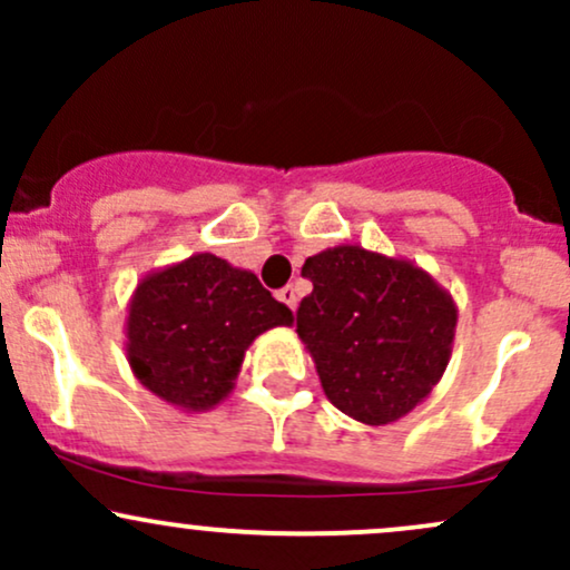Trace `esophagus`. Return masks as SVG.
I'll list each match as a JSON object with an SVG mask.
<instances>
[{
	"label": "esophagus",
	"mask_w": 570,
	"mask_h": 570,
	"mask_svg": "<svg viewBox=\"0 0 570 570\" xmlns=\"http://www.w3.org/2000/svg\"><path fill=\"white\" fill-rule=\"evenodd\" d=\"M278 299L294 311V307H297V289H294V286H284V289L278 292Z\"/></svg>",
	"instance_id": "34e87169"
}]
</instances>
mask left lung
Here are the masks:
<instances>
[{"label": "left lung", "mask_w": 570, "mask_h": 570, "mask_svg": "<svg viewBox=\"0 0 570 570\" xmlns=\"http://www.w3.org/2000/svg\"><path fill=\"white\" fill-rule=\"evenodd\" d=\"M313 292L297 335L326 399L367 426H385L426 402L453 356L458 307L431 273L358 244L305 259Z\"/></svg>", "instance_id": "obj_1"}]
</instances>
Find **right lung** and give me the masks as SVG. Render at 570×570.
Masks as SVG:
<instances>
[{"label":"right lung","instance_id":"1","mask_svg":"<svg viewBox=\"0 0 570 570\" xmlns=\"http://www.w3.org/2000/svg\"><path fill=\"white\" fill-rule=\"evenodd\" d=\"M292 311L244 267L193 254L147 273L128 303L126 356L139 383L185 412H206L233 394L246 348Z\"/></svg>","mask_w":570,"mask_h":570}]
</instances>
